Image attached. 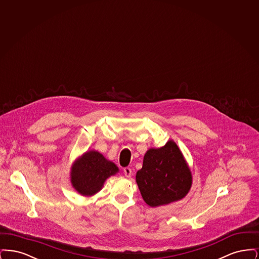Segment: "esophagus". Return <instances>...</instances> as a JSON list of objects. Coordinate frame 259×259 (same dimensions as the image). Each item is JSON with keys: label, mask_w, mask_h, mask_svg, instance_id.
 <instances>
[{"label": "esophagus", "mask_w": 259, "mask_h": 259, "mask_svg": "<svg viewBox=\"0 0 259 259\" xmlns=\"http://www.w3.org/2000/svg\"><path fill=\"white\" fill-rule=\"evenodd\" d=\"M123 172L124 175H125V177H127V178H130V177H131V175H132V170H131L130 168H128V167L124 168Z\"/></svg>", "instance_id": "34e87169"}]
</instances>
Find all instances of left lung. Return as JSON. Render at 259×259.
Returning a JSON list of instances; mask_svg holds the SVG:
<instances>
[{
    "label": "left lung",
    "mask_w": 259,
    "mask_h": 259,
    "mask_svg": "<svg viewBox=\"0 0 259 259\" xmlns=\"http://www.w3.org/2000/svg\"><path fill=\"white\" fill-rule=\"evenodd\" d=\"M136 182L144 201L150 207H159L179 201L192 185L190 169L174 141L159 148H149Z\"/></svg>",
    "instance_id": "1"
}]
</instances>
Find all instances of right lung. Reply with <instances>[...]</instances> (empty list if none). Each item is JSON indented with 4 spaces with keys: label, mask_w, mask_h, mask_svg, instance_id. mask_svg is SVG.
<instances>
[{
    "label": "right lung",
    "mask_w": 259,
    "mask_h": 259,
    "mask_svg": "<svg viewBox=\"0 0 259 259\" xmlns=\"http://www.w3.org/2000/svg\"><path fill=\"white\" fill-rule=\"evenodd\" d=\"M118 172L114 163L106 159L96 150L83 153L74 161L71 170V183L83 196H92L100 191L108 178Z\"/></svg>",
    "instance_id": "obj_1"
}]
</instances>
